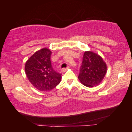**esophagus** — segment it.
I'll return each mask as SVG.
<instances>
[{
	"mask_svg": "<svg viewBox=\"0 0 132 132\" xmlns=\"http://www.w3.org/2000/svg\"><path fill=\"white\" fill-rule=\"evenodd\" d=\"M69 68V67L68 66V67H67L66 68H63V69H62V70H61V71H62V72H65L66 71H67L68 70V69Z\"/></svg>",
	"mask_w": 132,
	"mask_h": 132,
	"instance_id": "34e87169",
	"label": "esophagus"
}]
</instances>
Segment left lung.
<instances>
[{
    "instance_id": "1",
    "label": "left lung",
    "mask_w": 132,
    "mask_h": 132,
    "mask_svg": "<svg viewBox=\"0 0 132 132\" xmlns=\"http://www.w3.org/2000/svg\"><path fill=\"white\" fill-rule=\"evenodd\" d=\"M106 71V64L101 56L90 51L84 52L78 77L84 86L93 87L99 85L103 80Z\"/></svg>"
}]
</instances>
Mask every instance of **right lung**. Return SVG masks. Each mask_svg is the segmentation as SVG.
<instances>
[{"label": "right lung", "instance_id": "right-lung-1", "mask_svg": "<svg viewBox=\"0 0 132 132\" xmlns=\"http://www.w3.org/2000/svg\"><path fill=\"white\" fill-rule=\"evenodd\" d=\"M51 53L49 49L42 48L35 52L26 62L24 69L27 77L39 91L52 90L61 81V74L53 70L51 65Z\"/></svg>", "mask_w": 132, "mask_h": 132}]
</instances>
